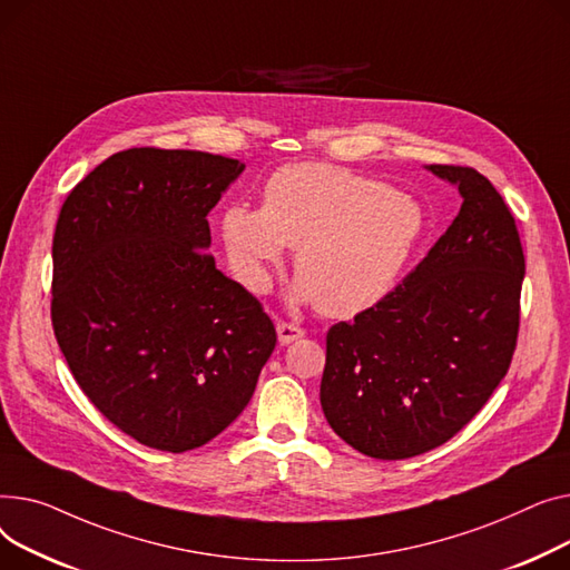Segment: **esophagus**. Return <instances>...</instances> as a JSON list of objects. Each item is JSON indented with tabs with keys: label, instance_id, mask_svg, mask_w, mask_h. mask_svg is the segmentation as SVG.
I'll return each instance as SVG.
<instances>
[{
	"label": "esophagus",
	"instance_id": "obj_1",
	"mask_svg": "<svg viewBox=\"0 0 570 570\" xmlns=\"http://www.w3.org/2000/svg\"><path fill=\"white\" fill-rule=\"evenodd\" d=\"M276 331H278V343L281 345H289V343H294V341L304 336V328L296 326V324H289V322H278Z\"/></svg>",
	"mask_w": 570,
	"mask_h": 570
}]
</instances>
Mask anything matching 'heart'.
<instances>
[{
  "label": "heart",
  "instance_id": "heart-1",
  "mask_svg": "<svg viewBox=\"0 0 570 570\" xmlns=\"http://www.w3.org/2000/svg\"><path fill=\"white\" fill-rule=\"evenodd\" d=\"M423 234V212L407 193L328 163L278 167L262 186V207L229 205L220 237L232 272L266 292L285 250L304 278L298 298L326 317L375 306L403 272Z\"/></svg>",
  "mask_w": 570,
  "mask_h": 570
}]
</instances>
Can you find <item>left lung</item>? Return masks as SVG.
<instances>
[{
	"mask_svg": "<svg viewBox=\"0 0 570 570\" xmlns=\"http://www.w3.org/2000/svg\"><path fill=\"white\" fill-rule=\"evenodd\" d=\"M462 207L395 289L326 333L320 403L333 432L377 460L449 442L509 373L524 253L494 186L462 165H430Z\"/></svg>",
	"mask_w": 570,
	"mask_h": 570,
	"instance_id": "left-lung-1",
	"label": "left lung"
}]
</instances>
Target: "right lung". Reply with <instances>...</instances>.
Wrapping results in <instances>:
<instances>
[{
  "label": "right lung",
  "instance_id": "right-lung-1",
  "mask_svg": "<svg viewBox=\"0 0 570 570\" xmlns=\"http://www.w3.org/2000/svg\"><path fill=\"white\" fill-rule=\"evenodd\" d=\"M242 173L207 151L126 149L94 167L57 218L59 350L91 405L158 451L220 434L276 347L272 317L207 253V214Z\"/></svg>",
  "mask_w": 570,
  "mask_h": 570
}]
</instances>
